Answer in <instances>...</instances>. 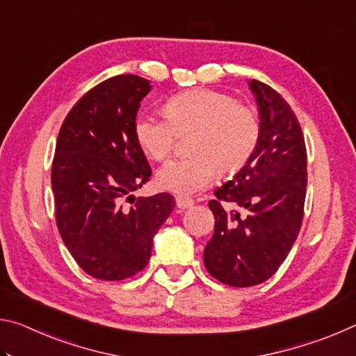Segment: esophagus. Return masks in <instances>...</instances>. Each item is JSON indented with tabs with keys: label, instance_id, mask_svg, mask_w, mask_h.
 <instances>
[{
	"label": "esophagus",
	"instance_id": "esophagus-1",
	"mask_svg": "<svg viewBox=\"0 0 356 356\" xmlns=\"http://www.w3.org/2000/svg\"><path fill=\"white\" fill-rule=\"evenodd\" d=\"M176 204H177V209L185 210V209H188V207L193 206V200H190V197H185V196H177Z\"/></svg>",
	"mask_w": 356,
	"mask_h": 356
}]
</instances>
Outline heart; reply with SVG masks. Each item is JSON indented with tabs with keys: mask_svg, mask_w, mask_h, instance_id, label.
Returning a JSON list of instances; mask_svg holds the SVG:
<instances>
[{
	"mask_svg": "<svg viewBox=\"0 0 356 356\" xmlns=\"http://www.w3.org/2000/svg\"><path fill=\"white\" fill-rule=\"evenodd\" d=\"M163 116L144 113L135 119L134 135L149 159L163 160L177 131L196 129L191 156L172 159L156 171V185L176 195H195L212 184L216 171L238 172L248 163L261 138L254 110L213 89H190L165 104Z\"/></svg>",
	"mask_w": 356,
	"mask_h": 356,
	"instance_id": "obj_1",
	"label": "heart"
}]
</instances>
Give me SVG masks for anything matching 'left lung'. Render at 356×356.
Instances as JSON below:
<instances>
[{"label": "left lung", "instance_id": "1", "mask_svg": "<svg viewBox=\"0 0 356 356\" xmlns=\"http://www.w3.org/2000/svg\"><path fill=\"white\" fill-rule=\"evenodd\" d=\"M261 138L209 207L215 231L204 250L207 272L222 284L250 287L276 273L298 237L308 184L303 131L292 108L268 84L250 81ZM234 207L229 213L224 204Z\"/></svg>", "mask_w": 356, "mask_h": 356}]
</instances>
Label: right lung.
I'll return each instance as SVG.
<instances>
[{"instance_id":"1","label":"right lung","mask_w":356,"mask_h":356,"mask_svg":"<svg viewBox=\"0 0 356 356\" xmlns=\"http://www.w3.org/2000/svg\"><path fill=\"white\" fill-rule=\"evenodd\" d=\"M150 81L116 75L76 102L59 130L51 166L56 225L88 275L120 281L146 267L156 231L176 201L170 193L134 197L152 170L134 135ZM134 206L124 209L122 200Z\"/></svg>"}]
</instances>
